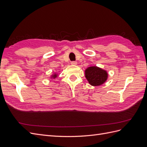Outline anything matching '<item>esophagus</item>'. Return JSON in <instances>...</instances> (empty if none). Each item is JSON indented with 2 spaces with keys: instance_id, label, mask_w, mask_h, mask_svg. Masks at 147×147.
<instances>
[{
  "instance_id": "obj_1",
  "label": "esophagus",
  "mask_w": 147,
  "mask_h": 147,
  "mask_svg": "<svg viewBox=\"0 0 147 147\" xmlns=\"http://www.w3.org/2000/svg\"><path fill=\"white\" fill-rule=\"evenodd\" d=\"M77 63L76 61H72V62H71V64L73 65H77Z\"/></svg>"
}]
</instances>
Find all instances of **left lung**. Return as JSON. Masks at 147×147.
<instances>
[{
  "label": "left lung",
  "instance_id": "1",
  "mask_svg": "<svg viewBox=\"0 0 147 147\" xmlns=\"http://www.w3.org/2000/svg\"><path fill=\"white\" fill-rule=\"evenodd\" d=\"M85 77L92 86H100L105 83L107 79L108 74L107 71L98 67H90L85 70Z\"/></svg>",
  "mask_w": 147,
  "mask_h": 147
}]
</instances>
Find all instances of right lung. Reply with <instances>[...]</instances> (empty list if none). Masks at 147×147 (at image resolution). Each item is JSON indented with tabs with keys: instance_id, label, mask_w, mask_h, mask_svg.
Here are the masks:
<instances>
[{
	"instance_id": "obj_1",
	"label": "right lung",
	"mask_w": 147,
	"mask_h": 147,
	"mask_svg": "<svg viewBox=\"0 0 147 147\" xmlns=\"http://www.w3.org/2000/svg\"><path fill=\"white\" fill-rule=\"evenodd\" d=\"M56 77H57V74H54V75H53L52 76H51V78H55Z\"/></svg>"
}]
</instances>
